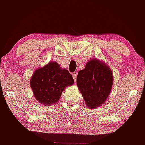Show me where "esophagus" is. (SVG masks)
<instances>
[{
	"instance_id": "34e87169",
	"label": "esophagus",
	"mask_w": 145,
	"mask_h": 145,
	"mask_svg": "<svg viewBox=\"0 0 145 145\" xmlns=\"http://www.w3.org/2000/svg\"><path fill=\"white\" fill-rule=\"evenodd\" d=\"M72 78H73L74 80L76 81V78H77V72H73V73L72 74Z\"/></svg>"
}]
</instances>
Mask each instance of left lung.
I'll return each instance as SVG.
<instances>
[{"label": "left lung", "instance_id": "left-lung-1", "mask_svg": "<svg viewBox=\"0 0 145 145\" xmlns=\"http://www.w3.org/2000/svg\"><path fill=\"white\" fill-rule=\"evenodd\" d=\"M113 77L110 69L97 59L87 62L77 76V86L89 108L98 107L111 91Z\"/></svg>", "mask_w": 145, "mask_h": 145}]
</instances>
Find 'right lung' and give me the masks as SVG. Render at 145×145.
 Returning <instances> with one entry per match:
<instances>
[{"label": "right lung", "instance_id": "1", "mask_svg": "<svg viewBox=\"0 0 145 145\" xmlns=\"http://www.w3.org/2000/svg\"><path fill=\"white\" fill-rule=\"evenodd\" d=\"M74 84L72 76L67 69H61L56 61L35 71L30 86L38 102L44 105L57 103L65 87Z\"/></svg>", "mask_w": 145, "mask_h": 145}]
</instances>
